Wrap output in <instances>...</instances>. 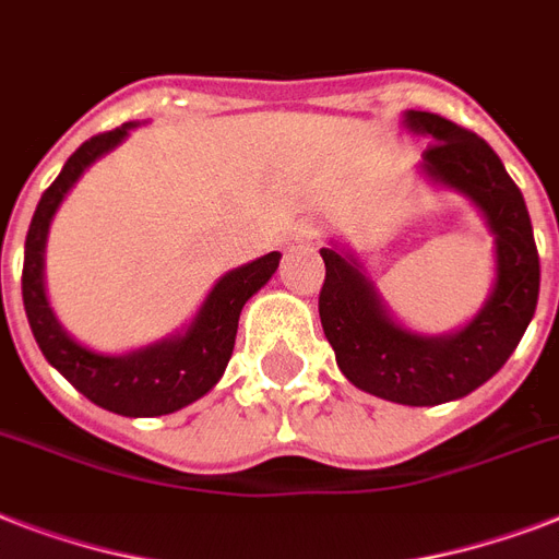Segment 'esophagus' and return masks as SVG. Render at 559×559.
Here are the masks:
<instances>
[{
    "mask_svg": "<svg viewBox=\"0 0 559 559\" xmlns=\"http://www.w3.org/2000/svg\"><path fill=\"white\" fill-rule=\"evenodd\" d=\"M316 237H319V228L310 226V223H301V226L293 231V240H296V243H313Z\"/></svg>",
    "mask_w": 559,
    "mask_h": 559,
    "instance_id": "obj_1",
    "label": "esophagus"
}]
</instances>
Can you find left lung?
<instances>
[{"label":"left lung","mask_w":559,"mask_h":559,"mask_svg":"<svg viewBox=\"0 0 559 559\" xmlns=\"http://www.w3.org/2000/svg\"><path fill=\"white\" fill-rule=\"evenodd\" d=\"M403 127L432 142L417 174L461 193L485 217L493 235V287L464 328L426 336L391 316L366 263L331 240L319 249L328 270L319 316L336 366L357 389L400 406H438L485 385L516 350L537 310L539 254L522 191L485 139L420 109H406Z\"/></svg>","instance_id":"left-lung-1"}]
</instances>
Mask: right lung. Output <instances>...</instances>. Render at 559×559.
Returning <instances> with one entry per match:
<instances>
[{
  "label": "right lung",
  "instance_id": "add662e5",
  "mask_svg": "<svg viewBox=\"0 0 559 559\" xmlns=\"http://www.w3.org/2000/svg\"><path fill=\"white\" fill-rule=\"evenodd\" d=\"M135 121L100 133L83 142L69 156L60 177L39 197L25 237V263H22V305L28 316L31 333L37 340L48 366L57 368L83 397L95 406L124 417H159L186 408L188 403L209 394L226 371L235 350L240 310L266 281L275 275L281 252H270L252 263L226 272L209 289L197 316L165 340L135 348L130 354H100L69 336L60 319L48 305L46 293V243L48 228L66 193L83 177V170L100 156L116 151L124 142Z\"/></svg>",
  "mask_w": 559,
  "mask_h": 559
}]
</instances>
